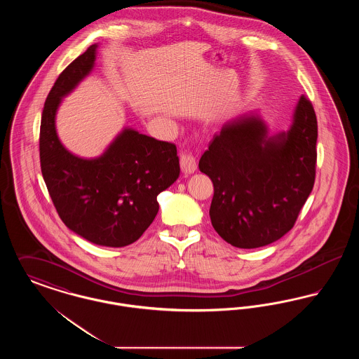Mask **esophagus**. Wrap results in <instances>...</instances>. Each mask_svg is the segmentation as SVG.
<instances>
[{"instance_id":"obj_1","label":"esophagus","mask_w":359,"mask_h":359,"mask_svg":"<svg viewBox=\"0 0 359 359\" xmlns=\"http://www.w3.org/2000/svg\"><path fill=\"white\" fill-rule=\"evenodd\" d=\"M180 167H182V171L184 172L186 175L189 173H194L198 168V164H196V158L195 156L191 154V152H184L180 156Z\"/></svg>"}]
</instances>
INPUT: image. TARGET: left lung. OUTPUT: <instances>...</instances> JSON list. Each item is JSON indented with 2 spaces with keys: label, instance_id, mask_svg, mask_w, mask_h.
I'll list each match as a JSON object with an SVG mask.
<instances>
[{
  "label": "left lung",
  "instance_id": "left-lung-1",
  "mask_svg": "<svg viewBox=\"0 0 359 359\" xmlns=\"http://www.w3.org/2000/svg\"><path fill=\"white\" fill-rule=\"evenodd\" d=\"M318 122L304 95L287 132L269 136L257 111L226 122L199 160L214 184L210 218L227 243L256 249L285 236L315 183Z\"/></svg>",
  "mask_w": 359,
  "mask_h": 359
}]
</instances>
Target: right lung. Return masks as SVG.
I'll return each mask as SVG.
<instances>
[{
  "label": "right lung",
  "instance_id": "add662e5",
  "mask_svg": "<svg viewBox=\"0 0 359 359\" xmlns=\"http://www.w3.org/2000/svg\"><path fill=\"white\" fill-rule=\"evenodd\" d=\"M93 44L65 69L41 114L40 165L53 205L71 231L95 245L122 248L140 238L158 211L157 195L180 173L176 145L125 128L100 157L71 154L56 133L62 100L94 69Z\"/></svg>",
  "mask_w": 359,
  "mask_h": 359
}]
</instances>
